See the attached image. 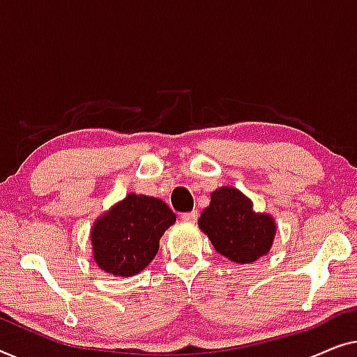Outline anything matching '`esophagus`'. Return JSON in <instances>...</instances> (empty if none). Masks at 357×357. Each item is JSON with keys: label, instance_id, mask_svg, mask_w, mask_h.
<instances>
[{"label": "esophagus", "instance_id": "34e87169", "mask_svg": "<svg viewBox=\"0 0 357 357\" xmlns=\"http://www.w3.org/2000/svg\"><path fill=\"white\" fill-rule=\"evenodd\" d=\"M197 217H199L197 210H192V212L181 215V218H183V222H185V223H195L197 222Z\"/></svg>", "mask_w": 357, "mask_h": 357}]
</instances>
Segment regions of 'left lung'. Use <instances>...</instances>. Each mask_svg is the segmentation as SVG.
<instances>
[{
  "instance_id": "left-lung-1",
  "label": "left lung",
  "mask_w": 357,
  "mask_h": 357,
  "mask_svg": "<svg viewBox=\"0 0 357 357\" xmlns=\"http://www.w3.org/2000/svg\"><path fill=\"white\" fill-rule=\"evenodd\" d=\"M215 250L236 264H252L272 249L277 222L270 213L254 210L248 195L231 185L210 194V205L199 218Z\"/></svg>"
}]
</instances>
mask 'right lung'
<instances>
[{
    "instance_id": "obj_1",
    "label": "right lung",
    "mask_w": 357,
    "mask_h": 357,
    "mask_svg": "<svg viewBox=\"0 0 357 357\" xmlns=\"http://www.w3.org/2000/svg\"><path fill=\"white\" fill-rule=\"evenodd\" d=\"M174 222L163 200L130 192L93 222V262L113 277H134L155 259L160 238Z\"/></svg>"
}]
</instances>
